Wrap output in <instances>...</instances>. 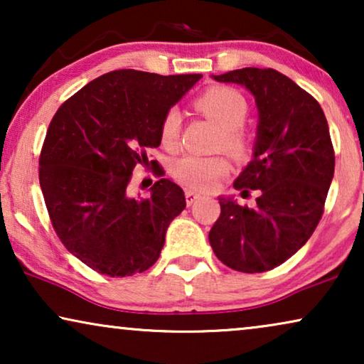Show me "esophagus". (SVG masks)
<instances>
[{
  "mask_svg": "<svg viewBox=\"0 0 364 364\" xmlns=\"http://www.w3.org/2000/svg\"><path fill=\"white\" fill-rule=\"evenodd\" d=\"M198 198H200V193H197L193 191H186V202L188 207H191L196 200H198Z\"/></svg>",
  "mask_w": 364,
  "mask_h": 364,
  "instance_id": "34e87169",
  "label": "esophagus"
}]
</instances>
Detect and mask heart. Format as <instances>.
Returning a JSON list of instances; mask_svg holds the SVG:
<instances>
[{
	"label": "heart",
	"mask_w": 364,
	"mask_h": 364,
	"mask_svg": "<svg viewBox=\"0 0 364 364\" xmlns=\"http://www.w3.org/2000/svg\"><path fill=\"white\" fill-rule=\"evenodd\" d=\"M196 107L203 116L222 129L220 146L235 156H243L248 149V139L242 131L248 114L245 97L237 89L228 86H213L196 99ZM181 134V112L171 109L161 122V141L164 147L173 151ZM230 172V164L225 157L186 156L173 164L172 173L178 182L188 188L205 191Z\"/></svg>",
	"instance_id": "b5f03b06"
}]
</instances>
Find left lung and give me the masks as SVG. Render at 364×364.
<instances>
[{
  "mask_svg": "<svg viewBox=\"0 0 364 364\" xmlns=\"http://www.w3.org/2000/svg\"><path fill=\"white\" fill-rule=\"evenodd\" d=\"M213 79L245 86L255 97L253 159L233 187L258 197L253 207L218 198L208 242L227 267L262 273L295 255L320 222L335 173L330 129L316 99L275 69L243 68Z\"/></svg>",
  "mask_w": 364,
  "mask_h": 364,
  "instance_id": "1",
  "label": "left lung"
}]
</instances>
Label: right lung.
I'll list each match as a JSON object with an SVG mask.
<instances>
[{"mask_svg": "<svg viewBox=\"0 0 364 364\" xmlns=\"http://www.w3.org/2000/svg\"><path fill=\"white\" fill-rule=\"evenodd\" d=\"M202 74L119 69L68 99L49 124L39 186L63 245L107 277H131L157 262L171 222L186 208L177 183L161 178L147 197L127 192L132 171L161 146V122ZM156 173L164 176L157 161Z\"/></svg>", "mask_w": 364, "mask_h": 364, "instance_id": "add662e5", "label": "right lung"}]
</instances>
